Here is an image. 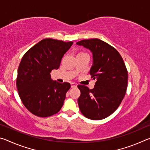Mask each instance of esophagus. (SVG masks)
<instances>
[{"label":"esophagus","instance_id":"1","mask_svg":"<svg viewBox=\"0 0 150 150\" xmlns=\"http://www.w3.org/2000/svg\"><path fill=\"white\" fill-rule=\"evenodd\" d=\"M71 86L72 88L76 87H77V84H75V83H71Z\"/></svg>","mask_w":150,"mask_h":150}]
</instances>
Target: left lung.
Wrapping results in <instances>:
<instances>
[{
  "instance_id": "8db88e82",
  "label": "left lung",
  "mask_w": 150,
  "mask_h": 150,
  "mask_svg": "<svg viewBox=\"0 0 150 150\" xmlns=\"http://www.w3.org/2000/svg\"><path fill=\"white\" fill-rule=\"evenodd\" d=\"M76 44L92 53L90 74L96 80L93 89L78 85L79 109L87 118L102 120L118 108L125 96L128 78L126 65L118 51L99 39L83 40Z\"/></svg>"
}]
</instances>
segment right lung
I'll return each instance as SVG.
<instances>
[{"label": "right lung", "instance_id": "right-lung-1", "mask_svg": "<svg viewBox=\"0 0 150 150\" xmlns=\"http://www.w3.org/2000/svg\"><path fill=\"white\" fill-rule=\"evenodd\" d=\"M73 44L44 39L22 57L18 69L17 89L22 103L33 115L48 117L62 108L71 85L53 81L50 73L59 67L63 56Z\"/></svg>", "mask_w": 150, "mask_h": 150}]
</instances>
